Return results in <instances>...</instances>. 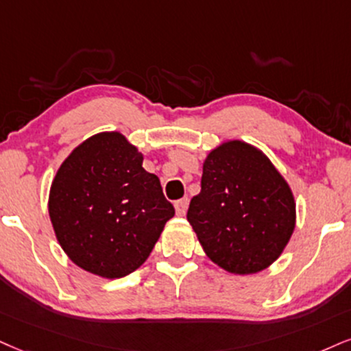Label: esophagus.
<instances>
[{
  "mask_svg": "<svg viewBox=\"0 0 351 351\" xmlns=\"http://www.w3.org/2000/svg\"><path fill=\"white\" fill-rule=\"evenodd\" d=\"M174 206H176V213H177V215H179V216H184L185 213H187V206H189V198H187V197L180 198V200H177V202L174 203Z\"/></svg>",
  "mask_w": 351,
  "mask_h": 351,
  "instance_id": "34e87169",
  "label": "esophagus"
}]
</instances>
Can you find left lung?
<instances>
[{
	"instance_id": "1",
	"label": "left lung",
	"mask_w": 351,
	"mask_h": 351,
	"mask_svg": "<svg viewBox=\"0 0 351 351\" xmlns=\"http://www.w3.org/2000/svg\"><path fill=\"white\" fill-rule=\"evenodd\" d=\"M295 198L267 156L244 141H228L203 162L202 190L187 219L216 265L257 274L287 247L296 223Z\"/></svg>"
}]
</instances>
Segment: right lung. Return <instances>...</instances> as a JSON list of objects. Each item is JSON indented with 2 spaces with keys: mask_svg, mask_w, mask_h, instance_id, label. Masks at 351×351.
I'll return each instance as SVG.
<instances>
[{
  "mask_svg": "<svg viewBox=\"0 0 351 351\" xmlns=\"http://www.w3.org/2000/svg\"><path fill=\"white\" fill-rule=\"evenodd\" d=\"M56 239L77 267L104 278L135 271L176 215L143 154L117 132L99 133L64 159L50 189Z\"/></svg>",
  "mask_w": 351,
  "mask_h": 351,
  "instance_id": "obj_1",
  "label": "right lung"
}]
</instances>
